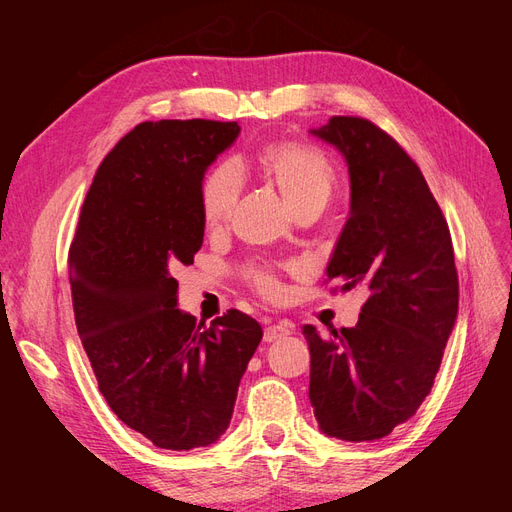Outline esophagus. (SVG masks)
I'll list each match as a JSON object with an SVG mask.
<instances>
[{"label": "esophagus", "mask_w": 512, "mask_h": 512, "mask_svg": "<svg viewBox=\"0 0 512 512\" xmlns=\"http://www.w3.org/2000/svg\"><path fill=\"white\" fill-rule=\"evenodd\" d=\"M292 333V324L290 322H277V324H269L265 329V342H280V339L288 337Z\"/></svg>", "instance_id": "obj_1"}]
</instances>
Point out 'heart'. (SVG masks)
Returning a JSON list of instances; mask_svg holds the SVG:
<instances>
[{"label":"heart","mask_w":512,"mask_h":512,"mask_svg":"<svg viewBox=\"0 0 512 512\" xmlns=\"http://www.w3.org/2000/svg\"><path fill=\"white\" fill-rule=\"evenodd\" d=\"M256 164L265 173L294 211L303 205H327L335 188V168L324 153L301 141H277L267 143L256 153ZM241 194L239 170L232 164H220L211 168L200 183V220L207 232L224 230ZM245 282L260 297L280 299L284 284L280 275L267 267H247Z\"/></svg>","instance_id":"1"}]
</instances>
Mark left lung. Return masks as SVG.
Masks as SVG:
<instances>
[{"instance_id":"1","label":"left lung","mask_w":512,"mask_h":512,"mask_svg":"<svg viewBox=\"0 0 512 512\" xmlns=\"http://www.w3.org/2000/svg\"><path fill=\"white\" fill-rule=\"evenodd\" d=\"M344 153L350 218L327 267L333 290L369 292L352 329L320 335L309 401L331 438L369 442L406 423L431 393L453 331L459 277L451 230L421 168L391 134L363 117L337 115L314 130Z\"/></svg>"}]
</instances>
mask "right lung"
Instances as JSON below:
<instances>
[{
	"mask_svg": "<svg viewBox=\"0 0 512 512\" xmlns=\"http://www.w3.org/2000/svg\"><path fill=\"white\" fill-rule=\"evenodd\" d=\"M237 121L162 119L102 160L68 252L76 331L119 421L160 448L209 446L228 429L262 329L239 309L196 322L175 271L203 245L200 183Z\"/></svg>",
	"mask_w": 512,
	"mask_h": 512,
	"instance_id": "1",
	"label": "right lung"
}]
</instances>
